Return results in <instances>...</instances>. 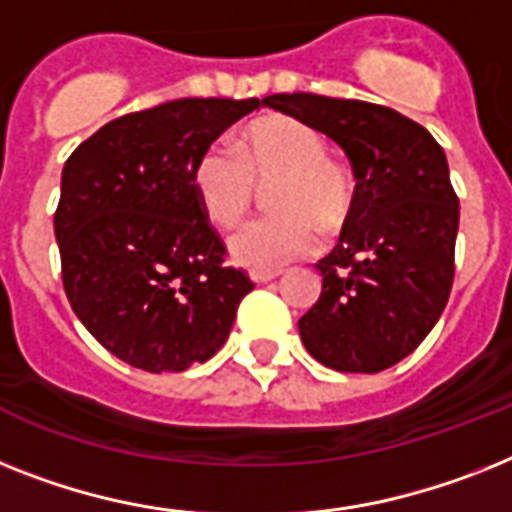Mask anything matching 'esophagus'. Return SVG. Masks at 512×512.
I'll use <instances>...</instances> for the list:
<instances>
[{"instance_id":"34e87169","label":"esophagus","mask_w":512,"mask_h":512,"mask_svg":"<svg viewBox=\"0 0 512 512\" xmlns=\"http://www.w3.org/2000/svg\"><path fill=\"white\" fill-rule=\"evenodd\" d=\"M280 277V272H251V280L256 282V285H264V282H272Z\"/></svg>"}]
</instances>
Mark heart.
<instances>
[{"label": "heart", "instance_id": "b5f03b06", "mask_svg": "<svg viewBox=\"0 0 512 512\" xmlns=\"http://www.w3.org/2000/svg\"><path fill=\"white\" fill-rule=\"evenodd\" d=\"M327 141L293 117H266L240 135L238 151L211 143L193 164V190L206 217L219 227L238 225L269 185L274 217L256 219L230 238L235 264L272 272L316 251L319 235H335L356 206V177L329 159Z\"/></svg>", "mask_w": 512, "mask_h": 512}]
</instances>
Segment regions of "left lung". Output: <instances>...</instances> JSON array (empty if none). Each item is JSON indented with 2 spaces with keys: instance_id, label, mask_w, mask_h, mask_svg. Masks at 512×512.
I'll return each mask as SVG.
<instances>
[{
  "instance_id": "obj_1",
  "label": "left lung",
  "mask_w": 512,
  "mask_h": 512,
  "mask_svg": "<svg viewBox=\"0 0 512 512\" xmlns=\"http://www.w3.org/2000/svg\"><path fill=\"white\" fill-rule=\"evenodd\" d=\"M264 104L329 135L358 183L340 243L316 264L322 295L298 322L303 345L335 371L390 369L432 332L453 287L460 206L445 151L369 101L274 94Z\"/></svg>"
}]
</instances>
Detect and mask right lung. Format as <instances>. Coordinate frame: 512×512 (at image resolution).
<instances>
[{
    "instance_id": "1",
    "label": "right lung",
    "mask_w": 512,
    "mask_h": 512,
    "mask_svg": "<svg viewBox=\"0 0 512 512\" xmlns=\"http://www.w3.org/2000/svg\"><path fill=\"white\" fill-rule=\"evenodd\" d=\"M259 99H177L107 122L70 154L54 214L67 301L135 369L209 361L230 337L246 272L193 190V164Z\"/></svg>"
}]
</instances>
